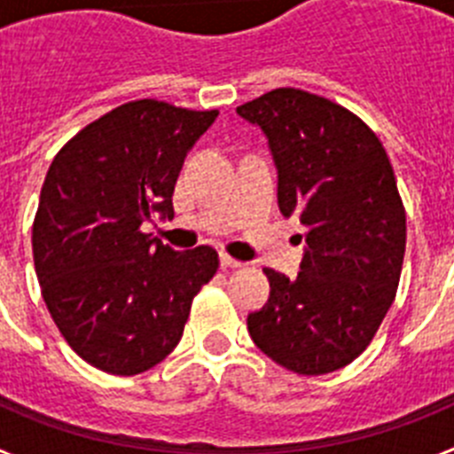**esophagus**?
I'll list each match as a JSON object with an SVG mask.
<instances>
[{
	"label": "esophagus",
	"instance_id": "obj_1",
	"mask_svg": "<svg viewBox=\"0 0 454 454\" xmlns=\"http://www.w3.org/2000/svg\"><path fill=\"white\" fill-rule=\"evenodd\" d=\"M220 266H223V268H240L243 263H240L239 259H234V256H230V254H220Z\"/></svg>",
	"mask_w": 454,
	"mask_h": 454
}]
</instances>
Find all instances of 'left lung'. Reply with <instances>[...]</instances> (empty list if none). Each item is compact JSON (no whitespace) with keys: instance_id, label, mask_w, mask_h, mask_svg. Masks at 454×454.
I'll return each instance as SVG.
<instances>
[{"instance_id":"obj_1","label":"left lung","mask_w":454,"mask_h":454,"mask_svg":"<svg viewBox=\"0 0 454 454\" xmlns=\"http://www.w3.org/2000/svg\"><path fill=\"white\" fill-rule=\"evenodd\" d=\"M236 114L263 131L279 211L304 227L298 277L263 270L270 298L247 316V332L298 375L339 371L366 350L400 282L407 223L388 156L355 114L298 88Z\"/></svg>"}]
</instances>
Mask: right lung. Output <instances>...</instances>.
Wrapping results in <instances>:
<instances>
[{"label":"right lung","mask_w":454,"mask_h":454,"mask_svg":"<svg viewBox=\"0 0 454 454\" xmlns=\"http://www.w3.org/2000/svg\"><path fill=\"white\" fill-rule=\"evenodd\" d=\"M218 111L122 104L54 156L34 220V263L56 327L83 362L138 375L184 334L192 298L218 270L208 246L177 252L143 231L175 215L184 159Z\"/></svg>","instance_id":"add662e5"}]
</instances>
